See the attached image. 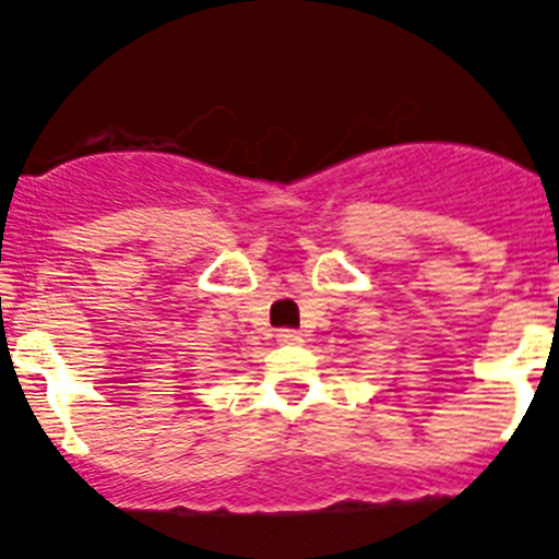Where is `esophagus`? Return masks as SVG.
I'll return each mask as SVG.
<instances>
[{"label": "esophagus", "instance_id": "esophagus-1", "mask_svg": "<svg viewBox=\"0 0 559 559\" xmlns=\"http://www.w3.org/2000/svg\"><path fill=\"white\" fill-rule=\"evenodd\" d=\"M277 342L280 344H301L304 336H301V331H293V328H280Z\"/></svg>", "mask_w": 559, "mask_h": 559}]
</instances>
